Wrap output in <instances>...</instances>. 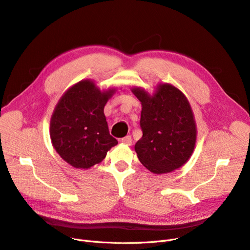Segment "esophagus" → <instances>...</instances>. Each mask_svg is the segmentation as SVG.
Masks as SVG:
<instances>
[{"instance_id":"1","label":"esophagus","mask_w":250,"mask_h":250,"mask_svg":"<svg viewBox=\"0 0 250 250\" xmlns=\"http://www.w3.org/2000/svg\"><path fill=\"white\" fill-rule=\"evenodd\" d=\"M121 142L122 143H124V144H125V145H131V142H132V139H131V137L130 136H126V137H125V138H123L122 140H121Z\"/></svg>"}]
</instances>
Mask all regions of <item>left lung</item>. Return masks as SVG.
Instances as JSON below:
<instances>
[{
    "label": "left lung",
    "mask_w": 250,
    "mask_h": 250,
    "mask_svg": "<svg viewBox=\"0 0 250 250\" xmlns=\"http://www.w3.org/2000/svg\"><path fill=\"white\" fill-rule=\"evenodd\" d=\"M131 91L142 104L143 137L135 145L140 162L154 174L179 169L192 156L197 139L187 97L169 83L159 84L153 95L141 87Z\"/></svg>",
    "instance_id": "8db88e82"
}]
</instances>
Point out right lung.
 Wrapping results in <instances>:
<instances>
[{
    "label": "right lung",
    "mask_w": 250,
    "mask_h": 250,
    "mask_svg": "<svg viewBox=\"0 0 250 250\" xmlns=\"http://www.w3.org/2000/svg\"><path fill=\"white\" fill-rule=\"evenodd\" d=\"M114 88L101 91L92 80L77 82L59 99L50 121L55 151L72 167L89 169L118 145L104 112Z\"/></svg>",
    "instance_id": "1"
}]
</instances>
